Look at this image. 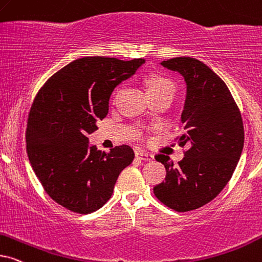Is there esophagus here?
<instances>
[{
	"mask_svg": "<svg viewBox=\"0 0 262 262\" xmlns=\"http://www.w3.org/2000/svg\"><path fill=\"white\" fill-rule=\"evenodd\" d=\"M136 159H138V160H142V161H151L152 159H154V156L149 154L147 151L138 150L136 151Z\"/></svg>",
	"mask_w": 262,
	"mask_h": 262,
	"instance_id": "obj_1",
	"label": "esophagus"
}]
</instances>
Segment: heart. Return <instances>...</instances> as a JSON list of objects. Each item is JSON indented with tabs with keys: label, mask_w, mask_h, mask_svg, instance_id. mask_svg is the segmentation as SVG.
Wrapping results in <instances>:
<instances>
[{
	"label": "heart",
	"mask_w": 262,
	"mask_h": 262,
	"mask_svg": "<svg viewBox=\"0 0 262 262\" xmlns=\"http://www.w3.org/2000/svg\"><path fill=\"white\" fill-rule=\"evenodd\" d=\"M147 91L149 97L151 96H160V95H173L176 93V84L173 80L164 74H151L145 80Z\"/></svg>",
	"instance_id": "heart-1"
}]
</instances>
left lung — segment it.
<instances>
[{"instance_id":"obj_1","label":"left lung","mask_w":262,"mask_h":262,"mask_svg":"<svg viewBox=\"0 0 262 262\" xmlns=\"http://www.w3.org/2000/svg\"><path fill=\"white\" fill-rule=\"evenodd\" d=\"M161 64L186 81L182 113L185 134L176 141L188 149L178 166L167 155L155 156L165 165L166 178L154 186V193L168 208L189 212L215 199L229 183L242 154L243 120L229 88L201 61L183 56Z\"/></svg>"}]
</instances>
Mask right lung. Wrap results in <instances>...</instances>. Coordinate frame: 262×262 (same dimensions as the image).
Listing matches in <instances>:
<instances>
[{
	"label": "right lung",
	"instance_id": "right-lung-1",
	"mask_svg": "<svg viewBox=\"0 0 262 262\" xmlns=\"http://www.w3.org/2000/svg\"><path fill=\"white\" fill-rule=\"evenodd\" d=\"M144 59L81 57L54 73L37 93L26 127L30 164L46 192L71 212L89 214L111 199L135 152L89 148L88 135L106 118L114 88L134 76Z\"/></svg>",
	"mask_w": 262,
	"mask_h": 262
}]
</instances>
